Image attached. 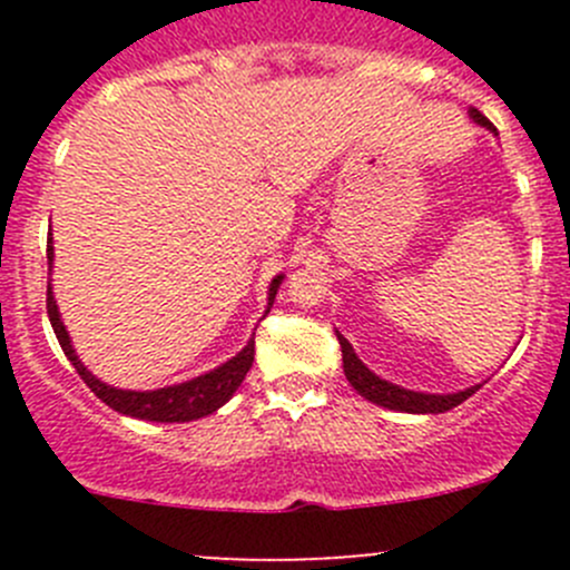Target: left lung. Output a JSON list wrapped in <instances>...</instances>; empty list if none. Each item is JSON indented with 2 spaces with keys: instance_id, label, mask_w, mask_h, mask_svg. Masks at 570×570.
<instances>
[{
  "instance_id": "8db88e82",
  "label": "left lung",
  "mask_w": 570,
  "mask_h": 570,
  "mask_svg": "<svg viewBox=\"0 0 570 570\" xmlns=\"http://www.w3.org/2000/svg\"><path fill=\"white\" fill-rule=\"evenodd\" d=\"M471 118H474L480 126H488V129H493V124L485 118V115L480 112V109H471ZM493 131H497V129H493ZM336 336H338V344H342L344 375H347V381L353 383L355 392L364 396V400L375 402V405L389 407V411L444 413V411H452V407L461 405V402L469 400V396L474 394L476 389H480V386H471V389H465V392H458V394L407 392V389H400V386H394V383L381 381V377H377L375 372L366 370V366L361 364L358 355L353 353V347H350L347 338H344L342 333H336Z\"/></svg>"
}]
</instances>
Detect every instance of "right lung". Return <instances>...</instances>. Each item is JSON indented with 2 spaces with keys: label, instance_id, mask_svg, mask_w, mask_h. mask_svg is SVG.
<instances>
[{
  "label": "right lung",
  "instance_id": "right-lung-1",
  "mask_svg": "<svg viewBox=\"0 0 570 570\" xmlns=\"http://www.w3.org/2000/svg\"><path fill=\"white\" fill-rule=\"evenodd\" d=\"M51 237H49V248H46V258L51 264ZM281 286V275L273 278L269 284V306H273L275 295H278ZM269 312V308H267ZM46 314H49L51 327H55V336L60 342L62 353L68 355V361L73 364V370L79 372L88 389L99 396L101 402H107L112 411L126 413V416L135 419H146V422H193V419L209 416L215 413L217 407L226 405L232 400V394L237 392L239 383L245 381L248 375L250 364H253V338L248 342V347L243 350L239 355H234L232 361H226L217 370L206 372V375L195 377V381L178 383V386H168V389H157V392H124V389H112L107 383H101L99 377L90 375L88 370L82 366V361L77 358L71 347V338H68L66 325L60 322V312H57L55 295H51V284L46 289Z\"/></svg>",
  "mask_w": 570,
  "mask_h": 570
}]
</instances>
